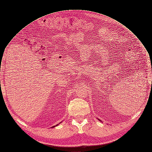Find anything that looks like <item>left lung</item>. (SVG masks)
<instances>
[{"label": "left lung", "mask_w": 152, "mask_h": 152, "mask_svg": "<svg viewBox=\"0 0 152 152\" xmlns=\"http://www.w3.org/2000/svg\"><path fill=\"white\" fill-rule=\"evenodd\" d=\"M99 121H100V120H99Z\"/></svg>", "instance_id": "1"}]
</instances>
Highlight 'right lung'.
I'll return each mask as SVG.
<instances>
[{
	"instance_id": "1",
	"label": "right lung",
	"mask_w": 152,
	"mask_h": 152,
	"mask_svg": "<svg viewBox=\"0 0 152 152\" xmlns=\"http://www.w3.org/2000/svg\"><path fill=\"white\" fill-rule=\"evenodd\" d=\"M60 123H61V122H60ZM54 125V126H53V127H55V126H57V125Z\"/></svg>"
}]
</instances>
